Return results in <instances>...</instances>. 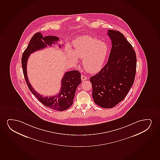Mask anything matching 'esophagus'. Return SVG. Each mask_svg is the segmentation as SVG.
I'll return each mask as SVG.
<instances>
[{
    "label": "esophagus",
    "instance_id": "esophagus-1",
    "mask_svg": "<svg viewBox=\"0 0 160 160\" xmlns=\"http://www.w3.org/2000/svg\"><path fill=\"white\" fill-rule=\"evenodd\" d=\"M81 80H82V81L86 80L87 79V77H86V76H85V75H81Z\"/></svg>",
    "mask_w": 160,
    "mask_h": 160
}]
</instances>
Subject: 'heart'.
I'll list each match as a JSON object with an SVG mask.
<instances>
[{
  "mask_svg": "<svg viewBox=\"0 0 160 160\" xmlns=\"http://www.w3.org/2000/svg\"><path fill=\"white\" fill-rule=\"evenodd\" d=\"M73 52L68 51L71 60L77 62V57L82 58V64L89 73H96L103 66L108 52V46L96 38L83 36L74 42Z\"/></svg>",
  "mask_w": 160,
  "mask_h": 160,
  "instance_id": "1",
  "label": "heart"
}]
</instances>
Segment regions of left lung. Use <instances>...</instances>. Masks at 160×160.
Listing matches in <instances>:
<instances>
[{"label":"left lung","instance_id":"8db88e82","mask_svg":"<svg viewBox=\"0 0 160 160\" xmlns=\"http://www.w3.org/2000/svg\"><path fill=\"white\" fill-rule=\"evenodd\" d=\"M112 42L108 61L99 73L91 77L92 97L98 106L113 108L124 99L135 80L136 55L122 33L108 30Z\"/></svg>","mask_w":160,"mask_h":160}]
</instances>
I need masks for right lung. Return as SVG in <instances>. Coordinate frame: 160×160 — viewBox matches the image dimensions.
Returning a JSON list of instances; mask_svg holds the SVG:
<instances>
[{
	"label": "right lung",
	"instance_id": "1",
	"mask_svg": "<svg viewBox=\"0 0 160 160\" xmlns=\"http://www.w3.org/2000/svg\"><path fill=\"white\" fill-rule=\"evenodd\" d=\"M59 38L54 36L43 37L41 32H37L31 38L27 48L23 52L22 58V65L23 74L30 91L44 105L52 110L62 111L71 107L73 103L75 91L78 86L81 83V74L78 71L66 72L61 80L60 91L56 96L43 97L34 90L28 78L27 66L30 54L37 50H41L52 46L58 41ZM59 47L61 46L58 44Z\"/></svg>",
	"mask_w": 160,
	"mask_h": 160
}]
</instances>
